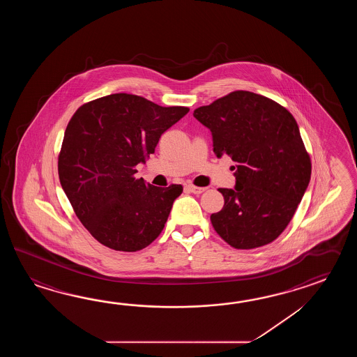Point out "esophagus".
I'll return each instance as SVG.
<instances>
[{
  "instance_id": "1",
  "label": "esophagus",
  "mask_w": 357,
  "mask_h": 357,
  "mask_svg": "<svg viewBox=\"0 0 357 357\" xmlns=\"http://www.w3.org/2000/svg\"><path fill=\"white\" fill-rule=\"evenodd\" d=\"M188 189L192 194H202V192H204L206 188H197V186H194V185H188Z\"/></svg>"
}]
</instances>
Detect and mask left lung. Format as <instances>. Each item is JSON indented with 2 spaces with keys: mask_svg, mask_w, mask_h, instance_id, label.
Returning <instances> with one entry per match:
<instances>
[{
  "mask_svg": "<svg viewBox=\"0 0 357 357\" xmlns=\"http://www.w3.org/2000/svg\"><path fill=\"white\" fill-rule=\"evenodd\" d=\"M194 117L211 130L213 152L235 162V189H218L215 232L235 249L272 243L287 227L309 186L311 162L294 116L272 99L236 91L199 107Z\"/></svg>",
  "mask_w": 357,
  "mask_h": 357,
  "instance_id": "left-lung-1",
  "label": "left lung"
}]
</instances>
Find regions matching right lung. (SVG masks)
Listing matches in <instances>:
<instances>
[{
	"instance_id": "obj_1",
	"label": "right lung",
	"mask_w": 357,
	"mask_h": 357,
	"mask_svg": "<svg viewBox=\"0 0 357 357\" xmlns=\"http://www.w3.org/2000/svg\"><path fill=\"white\" fill-rule=\"evenodd\" d=\"M189 112L117 93L85 103L68 123L59 177L77 218L107 248H146L167 222L181 185L157 188L137 180L135 166L154 153L166 130Z\"/></svg>"
}]
</instances>
